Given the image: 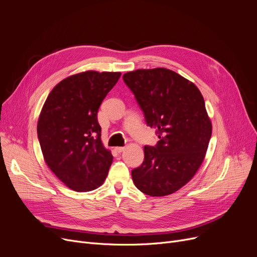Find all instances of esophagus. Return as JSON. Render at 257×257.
<instances>
[{
	"label": "esophagus",
	"mask_w": 257,
	"mask_h": 257,
	"mask_svg": "<svg viewBox=\"0 0 257 257\" xmlns=\"http://www.w3.org/2000/svg\"><path fill=\"white\" fill-rule=\"evenodd\" d=\"M124 150H125V147H116L115 148V151L118 153H121Z\"/></svg>",
	"instance_id": "esophagus-1"
}]
</instances>
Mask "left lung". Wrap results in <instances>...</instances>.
<instances>
[{
    "label": "left lung",
    "instance_id": "obj_1",
    "mask_svg": "<svg viewBox=\"0 0 257 257\" xmlns=\"http://www.w3.org/2000/svg\"><path fill=\"white\" fill-rule=\"evenodd\" d=\"M123 80L159 139L155 147H144V163L132 170V180L148 196L171 195L195 176L207 151L212 126L203 96L164 67L129 72Z\"/></svg>",
    "mask_w": 257,
    "mask_h": 257
}]
</instances>
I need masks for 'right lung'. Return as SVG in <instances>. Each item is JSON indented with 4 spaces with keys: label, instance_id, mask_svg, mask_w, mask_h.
<instances>
[{
    "label": "right lung",
    "instance_id": "add662e5",
    "mask_svg": "<svg viewBox=\"0 0 257 257\" xmlns=\"http://www.w3.org/2000/svg\"><path fill=\"white\" fill-rule=\"evenodd\" d=\"M120 73L86 71L52 89L37 121V136L50 170L75 192L103 184L112 154L103 146L98 110Z\"/></svg>",
    "mask_w": 257,
    "mask_h": 257
}]
</instances>
